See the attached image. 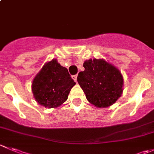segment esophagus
Instances as JSON below:
<instances>
[{"label": "esophagus", "instance_id": "1", "mask_svg": "<svg viewBox=\"0 0 154 154\" xmlns=\"http://www.w3.org/2000/svg\"><path fill=\"white\" fill-rule=\"evenodd\" d=\"M73 79H74V80L75 82H77V75H74L73 76Z\"/></svg>", "mask_w": 154, "mask_h": 154}]
</instances>
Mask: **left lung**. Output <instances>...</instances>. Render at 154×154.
Listing matches in <instances>:
<instances>
[{
    "instance_id": "obj_1",
    "label": "left lung",
    "mask_w": 154,
    "mask_h": 154,
    "mask_svg": "<svg viewBox=\"0 0 154 154\" xmlns=\"http://www.w3.org/2000/svg\"><path fill=\"white\" fill-rule=\"evenodd\" d=\"M83 67L85 70L78 74L77 82L89 102L97 107H107L116 102L123 93L120 71L104 59H89Z\"/></svg>"
}]
</instances>
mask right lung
<instances>
[{"instance_id": "add662e5", "label": "right lung", "mask_w": 154, "mask_h": 154, "mask_svg": "<svg viewBox=\"0 0 154 154\" xmlns=\"http://www.w3.org/2000/svg\"><path fill=\"white\" fill-rule=\"evenodd\" d=\"M76 84L68 69L56 59L47 62L35 76L32 92L37 103L45 107H57L68 99L71 88Z\"/></svg>"}]
</instances>
